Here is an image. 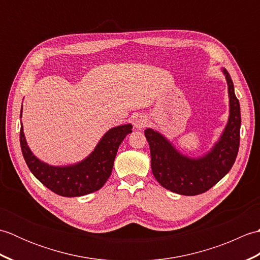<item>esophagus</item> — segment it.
Returning a JSON list of instances; mask_svg holds the SVG:
<instances>
[{
  "label": "esophagus",
  "mask_w": 260,
  "mask_h": 260,
  "mask_svg": "<svg viewBox=\"0 0 260 260\" xmlns=\"http://www.w3.org/2000/svg\"><path fill=\"white\" fill-rule=\"evenodd\" d=\"M133 124H134L136 128H143V127L147 126L148 119H147L146 116L142 115V114H137L133 117Z\"/></svg>",
  "instance_id": "esophagus-1"
}]
</instances>
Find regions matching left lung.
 <instances>
[{"instance_id":"left-lung-1","label":"left lung","mask_w":260,"mask_h":260,"mask_svg":"<svg viewBox=\"0 0 260 260\" xmlns=\"http://www.w3.org/2000/svg\"><path fill=\"white\" fill-rule=\"evenodd\" d=\"M228 82L230 116L219 143L206 156L187 158L151 128L145 129L150 144L152 172L165 189L183 196H197L208 191L227 174L236 161L240 143V105L235 95L229 73L223 69Z\"/></svg>"}]
</instances>
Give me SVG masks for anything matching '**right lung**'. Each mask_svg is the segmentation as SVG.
I'll return each mask as SVG.
<instances>
[{
    "mask_svg": "<svg viewBox=\"0 0 260 260\" xmlns=\"http://www.w3.org/2000/svg\"><path fill=\"white\" fill-rule=\"evenodd\" d=\"M129 133H132L131 124L109 129L85 161L63 168L50 167L39 161L26 145L22 127L20 144L27 168L43 185L59 196L80 197L98 191L106 183L120 143Z\"/></svg>",
    "mask_w": 260,
    "mask_h": 260,
    "instance_id": "add662e5",
    "label": "right lung"
}]
</instances>
